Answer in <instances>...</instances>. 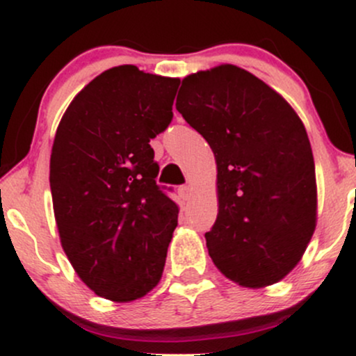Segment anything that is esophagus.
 Segmentation results:
<instances>
[{
	"instance_id": "obj_1",
	"label": "esophagus",
	"mask_w": 356,
	"mask_h": 356,
	"mask_svg": "<svg viewBox=\"0 0 356 356\" xmlns=\"http://www.w3.org/2000/svg\"><path fill=\"white\" fill-rule=\"evenodd\" d=\"M177 194H179V197L182 199V201H187V199H189V195H191L189 186H181V187H179Z\"/></svg>"
}]
</instances>
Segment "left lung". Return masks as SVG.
<instances>
[{
    "label": "left lung",
    "mask_w": 356,
    "mask_h": 356,
    "mask_svg": "<svg viewBox=\"0 0 356 356\" xmlns=\"http://www.w3.org/2000/svg\"><path fill=\"white\" fill-rule=\"evenodd\" d=\"M175 108L218 164L219 212L206 232L224 276L246 288L277 283L316 226V179L303 122L257 76L220 65L182 80Z\"/></svg>",
    "instance_id": "left-lung-1"
}]
</instances>
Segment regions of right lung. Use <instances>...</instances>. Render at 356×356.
Wrapping results in <instances>:
<instances>
[{"instance_id":"obj_1","label":"right lung","mask_w":356,"mask_h":356,"mask_svg":"<svg viewBox=\"0 0 356 356\" xmlns=\"http://www.w3.org/2000/svg\"><path fill=\"white\" fill-rule=\"evenodd\" d=\"M179 83L134 65L110 68L73 99L56 130L50 187L61 246L105 300L142 298L164 271L179 207L155 181L149 142L172 122Z\"/></svg>"}]
</instances>
